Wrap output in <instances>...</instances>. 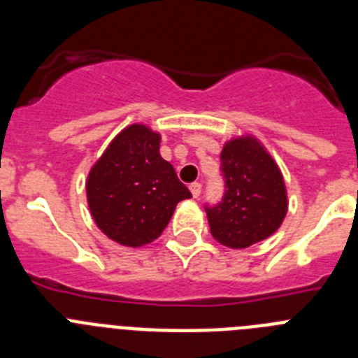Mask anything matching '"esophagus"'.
Returning a JSON list of instances; mask_svg holds the SVG:
<instances>
[{"instance_id": "34e87169", "label": "esophagus", "mask_w": 358, "mask_h": 358, "mask_svg": "<svg viewBox=\"0 0 358 358\" xmlns=\"http://www.w3.org/2000/svg\"><path fill=\"white\" fill-rule=\"evenodd\" d=\"M189 192H192V195H194L195 199L199 197V195H201V192H202V185L201 182H192V185H189Z\"/></svg>"}]
</instances>
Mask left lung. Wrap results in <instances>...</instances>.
Listing matches in <instances>:
<instances>
[{"instance_id":"1","label":"left lung","mask_w":358,"mask_h":358,"mask_svg":"<svg viewBox=\"0 0 358 358\" xmlns=\"http://www.w3.org/2000/svg\"><path fill=\"white\" fill-rule=\"evenodd\" d=\"M224 195L204 206L213 238L243 249L267 238L287 215V189L278 164L255 138H238L222 148Z\"/></svg>"}]
</instances>
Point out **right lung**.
I'll return each instance as SVG.
<instances>
[{
    "label": "right lung",
    "instance_id": "right-lung-1",
    "mask_svg": "<svg viewBox=\"0 0 358 358\" xmlns=\"http://www.w3.org/2000/svg\"><path fill=\"white\" fill-rule=\"evenodd\" d=\"M159 134L131 125L110 141L87 177L94 222L129 248L150 243L169 226L177 202L192 197L159 154Z\"/></svg>",
    "mask_w": 358,
    "mask_h": 358
}]
</instances>
